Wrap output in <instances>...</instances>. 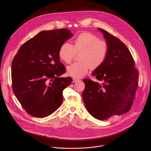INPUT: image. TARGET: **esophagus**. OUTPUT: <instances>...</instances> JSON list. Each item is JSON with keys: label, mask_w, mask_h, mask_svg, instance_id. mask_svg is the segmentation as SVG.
<instances>
[{"label": "esophagus", "mask_w": 151, "mask_h": 151, "mask_svg": "<svg viewBox=\"0 0 151 151\" xmlns=\"http://www.w3.org/2000/svg\"><path fill=\"white\" fill-rule=\"evenodd\" d=\"M80 80L79 79H78V78H74L73 79V83H76V82H77V81H78Z\"/></svg>", "instance_id": "obj_1"}]
</instances>
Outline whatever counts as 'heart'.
Instances as JSON below:
<instances>
[{"label": "heart", "instance_id": "b5f03b06", "mask_svg": "<svg viewBox=\"0 0 151 151\" xmlns=\"http://www.w3.org/2000/svg\"><path fill=\"white\" fill-rule=\"evenodd\" d=\"M73 45L67 42L63 43L59 48L60 59L69 64L74 59L76 53H80L79 61L67 68L69 76L80 78L86 76L91 68L96 70L105 62L109 52L108 42L99 40L95 34L84 32L74 40Z\"/></svg>", "mask_w": 151, "mask_h": 151}]
</instances>
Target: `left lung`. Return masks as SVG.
Here are the masks:
<instances>
[{"instance_id": "obj_1", "label": "left lung", "mask_w": 151, "mask_h": 151, "mask_svg": "<svg viewBox=\"0 0 151 151\" xmlns=\"http://www.w3.org/2000/svg\"><path fill=\"white\" fill-rule=\"evenodd\" d=\"M109 46L108 58L92 73L98 81L83 80L82 96L88 111L95 119L105 120L127 113L138 87V70L126 45L108 31L98 28Z\"/></svg>"}]
</instances>
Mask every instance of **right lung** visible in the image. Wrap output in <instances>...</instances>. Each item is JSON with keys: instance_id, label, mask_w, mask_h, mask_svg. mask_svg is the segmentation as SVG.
I'll list each match as a JSON object with an SVG mask.
<instances>
[{"instance_id": "add662e5", "label": "right lung", "mask_w": 151, "mask_h": 151, "mask_svg": "<svg viewBox=\"0 0 151 151\" xmlns=\"http://www.w3.org/2000/svg\"><path fill=\"white\" fill-rule=\"evenodd\" d=\"M73 34L66 28L43 31L23 43L12 63L13 92L30 115L43 118L55 111L63 101V91L73 79L60 77L65 65L58 52Z\"/></svg>"}]
</instances>
